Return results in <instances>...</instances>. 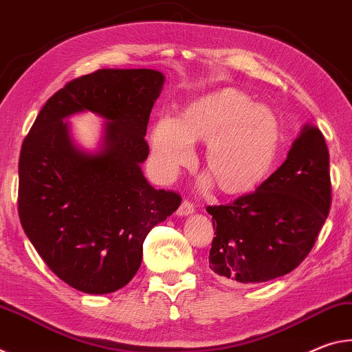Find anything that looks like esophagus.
I'll return each instance as SVG.
<instances>
[{
    "mask_svg": "<svg viewBox=\"0 0 352 352\" xmlns=\"http://www.w3.org/2000/svg\"><path fill=\"white\" fill-rule=\"evenodd\" d=\"M193 212H195L193 203H190L188 199H184L182 203H181V206H179V209H177V215H179V217H187L190 214H193Z\"/></svg>",
    "mask_w": 352,
    "mask_h": 352,
    "instance_id": "34e87169",
    "label": "esophagus"
}]
</instances>
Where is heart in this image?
Masks as SVG:
<instances>
[{
    "label": "heart",
    "instance_id": "b5f03b06",
    "mask_svg": "<svg viewBox=\"0 0 352 352\" xmlns=\"http://www.w3.org/2000/svg\"><path fill=\"white\" fill-rule=\"evenodd\" d=\"M207 143L204 168L226 195L257 188L272 170L279 123L241 90L224 87L190 102L176 122L162 118L151 137V157L160 176H175L192 160L190 143Z\"/></svg>",
    "mask_w": 352,
    "mask_h": 352
}]
</instances>
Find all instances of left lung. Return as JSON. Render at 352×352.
I'll use <instances>...</instances> for the list:
<instances>
[{"instance_id":"8db88e82","label":"left lung","mask_w":352,"mask_h":352,"mask_svg":"<svg viewBox=\"0 0 352 352\" xmlns=\"http://www.w3.org/2000/svg\"><path fill=\"white\" fill-rule=\"evenodd\" d=\"M329 151L322 132L302 129L287 160L256 192L209 206L217 224L209 267L224 284H261L293 272L309 256L329 215Z\"/></svg>"}]
</instances>
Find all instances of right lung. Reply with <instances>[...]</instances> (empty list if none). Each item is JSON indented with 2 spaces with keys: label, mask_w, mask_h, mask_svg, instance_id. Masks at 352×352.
Masks as SVG:
<instances>
[{
  "label": "right lung",
  "mask_w": 352,
  "mask_h": 352,
  "mask_svg": "<svg viewBox=\"0 0 352 352\" xmlns=\"http://www.w3.org/2000/svg\"><path fill=\"white\" fill-rule=\"evenodd\" d=\"M162 84L164 74L148 68L73 79L45 102L23 140L21 226L51 272L79 292L106 295L128 284L148 232L181 204L179 193L155 190L140 168ZM82 110L111 120L98 155L79 152L61 122Z\"/></svg>",
  "instance_id": "right-lung-1"
}]
</instances>
